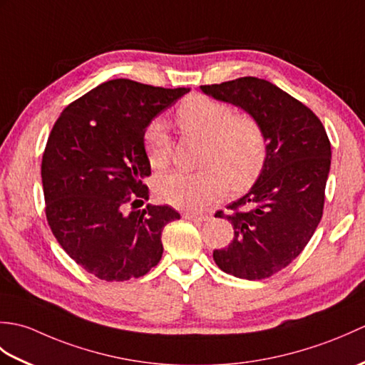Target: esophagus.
<instances>
[{"label":"esophagus","mask_w":365,"mask_h":365,"mask_svg":"<svg viewBox=\"0 0 365 365\" xmlns=\"http://www.w3.org/2000/svg\"><path fill=\"white\" fill-rule=\"evenodd\" d=\"M183 218L185 220H190V221H197V222H204L208 220L207 215H197V213H191V212H187L183 213Z\"/></svg>","instance_id":"obj_1"}]
</instances>
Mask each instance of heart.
Returning <instances> with one entry per match:
<instances>
[{
  "mask_svg": "<svg viewBox=\"0 0 365 365\" xmlns=\"http://www.w3.org/2000/svg\"><path fill=\"white\" fill-rule=\"evenodd\" d=\"M175 122L185 135L202 139L196 173L160 175L157 192L165 202L204 210L226 195L227 187L242 190L257 178L267 158V138L260 122L247 113H232L227 103L205 96H190L178 105ZM144 149L152 168L169 163L165 123L153 120L144 133Z\"/></svg>",
  "mask_w": 365,
  "mask_h": 365,
  "instance_id": "b5f03b06",
  "label": "heart"
}]
</instances>
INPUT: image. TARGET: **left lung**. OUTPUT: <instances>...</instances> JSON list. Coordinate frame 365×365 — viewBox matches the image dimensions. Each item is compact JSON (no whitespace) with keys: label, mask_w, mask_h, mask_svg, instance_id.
<instances>
[{"label":"left lung","mask_w":365,"mask_h":365,"mask_svg":"<svg viewBox=\"0 0 365 365\" xmlns=\"http://www.w3.org/2000/svg\"><path fill=\"white\" fill-rule=\"evenodd\" d=\"M200 91L254 115L265 131L267 158L257 180L227 205V215H215L234 226L232 243L213 251L224 273L260 281L297 259L319 226L331 168L329 139L306 105L267 80L243 76Z\"/></svg>","instance_id":"8db88e82"}]
</instances>
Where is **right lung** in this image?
Returning a JSON list of instances; mask_svg holds the SVG:
<instances>
[{
	"label": "right lung",
	"instance_id": "obj_1",
	"mask_svg": "<svg viewBox=\"0 0 365 365\" xmlns=\"http://www.w3.org/2000/svg\"><path fill=\"white\" fill-rule=\"evenodd\" d=\"M187 92L110 80L68 105L54 123L42 157L46 220L63 250L98 279L149 273L163 255V227L180 220L169 205H135L149 199L145 130ZM130 202L134 210L127 212Z\"/></svg>",
	"mask_w": 365,
	"mask_h": 365
}]
</instances>
